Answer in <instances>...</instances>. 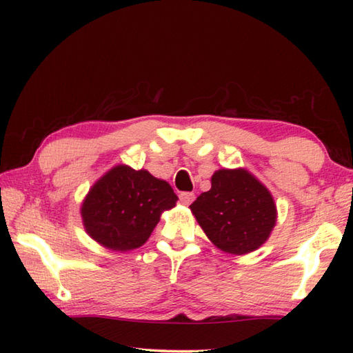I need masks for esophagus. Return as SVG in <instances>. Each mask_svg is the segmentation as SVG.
<instances>
[{
  "label": "esophagus",
  "mask_w": 353,
  "mask_h": 353,
  "mask_svg": "<svg viewBox=\"0 0 353 353\" xmlns=\"http://www.w3.org/2000/svg\"><path fill=\"white\" fill-rule=\"evenodd\" d=\"M179 199H181V201L185 206H190L194 201V199H196V196H194L192 192H182L181 196H179Z\"/></svg>",
  "instance_id": "1"
}]
</instances>
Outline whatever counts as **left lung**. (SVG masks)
I'll return each instance as SVG.
<instances>
[{
  "label": "left lung",
  "instance_id": "1",
  "mask_svg": "<svg viewBox=\"0 0 353 353\" xmlns=\"http://www.w3.org/2000/svg\"><path fill=\"white\" fill-rule=\"evenodd\" d=\"M190 209L216 249L230 254L258 250L277 220L272 192L245 168L216 170L211 190L201 192Z\"/></svg>",
  "mask_w": 353,
  "mask_h": 353
}]
</instances>
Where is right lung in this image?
<instances>
[{
	"mask_svg": "<svg viewBox=\"0 0 353 353\" xmlns=\"http://www.w3.org/2000/svg\"><path fill=\"white\" fill-rule=\"evenodd\" d=\"M177 200L168 182L119 163L88 191L80 208L81 221L95 243L129 252L147 241L162 212L174 208Z\"/></svg>",
	"mask_w": 353,
	"mask_h": 353,
	"instance_id": "add662e5",
	"label": "right lung"
}]
</instances>
